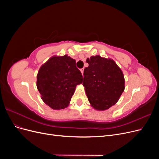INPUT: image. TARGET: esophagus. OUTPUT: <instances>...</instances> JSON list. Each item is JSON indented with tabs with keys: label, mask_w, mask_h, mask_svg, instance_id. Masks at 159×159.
Returning a JSON list of instances; mask_svg holds the SVG:
<instances>
[{
	"label": "esophagus",
	"mask_w": 159,
	"mask_h": 159,
	"mask_svg": "<svg viewBox=\"0 0 159 159\" xmlns=\"http://www.w3.org/2000/svg\"><path fill=\"white\" fill-rule=\"evenodd\" d=\"M84 68H81V69L80 70V71H81V74H82V75L84 74Z\"/></svg>",
	"instance_id": "34e87169"
}]
</instances>
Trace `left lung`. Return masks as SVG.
Instances as JSON below:
<instances>
[{
    "mask_svg": "<svg viewBox=\"0 0 159 159\" xmlns=\"http://www.w3.org/2000/svg\"><path fill=\"white\" fill-rule=\"evenodd\" d=\"M83 85L89 102L94 109L106 110L116 103L125 89L121 70L111 59L100 56L87 58Z\"/></svg>",
    "mask_w": 159,
    "mask_h": 159,
    "instance_id": "1",
    "label": "left lung"
}]
</instances>
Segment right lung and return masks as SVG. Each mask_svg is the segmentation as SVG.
<instances>
[{"instance_id": "add662e5", "label": "right lung", "mask_w": 159, "mask_h": 159, "mask_svg": "<svg viewBox=\"0 0 159 159\" xmlns=\"http://www.w3.org/2000/svg\"><path fill=\"white\" fill-rule=\"evenodd\" d=\"M83 81L75 60L71 57L52 56L37 74V88L46 105L53 109L68 107L77 85Z\"/></svg>"}]
</instances>
